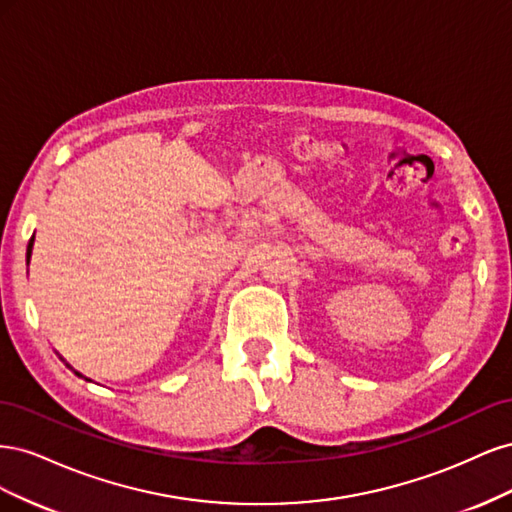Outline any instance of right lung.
<instances>
[{"instance_id": "obj_1", "label": "right lung", "mask_w": 512, "mask_h": 512, "mask_svg": "<svg viewBox=\"0 0 512 512\" xmlns=\"http://www.w3.org/2000/svg\"><path fill=\"white\" fill-rule=\"evenodd\" d=\"M32 247H34V237L29 239V245H27V265H29V258H32Z\"/></svg>"}]
</instances>
